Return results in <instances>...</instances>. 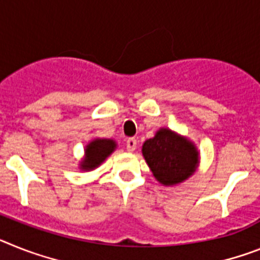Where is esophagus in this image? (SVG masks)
<instances>
[{
	"instance_id": "1",
	"label": "esophagus",
	"mask_w": 260,
	"mask_h": 260,
	"mask_svg": "<svg viewBox=\"0 0 260 260\" xmlns=\"http://www.w3.org/2000/svg\"><path fill=\"white\" fill-rule=\"evenodd\" d=\"M136 148H137L136 139H128V140H126V150H128V152H134Z\"/></svg>"
}]
</instances>
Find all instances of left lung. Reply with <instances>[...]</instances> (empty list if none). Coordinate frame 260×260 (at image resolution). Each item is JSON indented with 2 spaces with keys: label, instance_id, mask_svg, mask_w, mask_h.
Returning <instances> with one entry per match:
<instances>
[{
  "label": "left lung",
  "instance_id": "obj_1",
  "mask_svg": "<svg viewBox=\"0 0 260 260\" xmlns=\"http://www.w3.org/2000/svg\"><path fill=\"white\" fill-rule=\"evenodd\" d=\"M141 152L153 177L164 186L184 182L200 165L196 144L169 128H160L152 139L144 141Z\"/></svg>",
  "mask_w": 260,
  "mask_h": 260
}]
</instances>
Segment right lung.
Returning <instances> with one entry per match:
<instances>
[{
	"mask_svg": "<svg viewBox=\"0 0 260 260\" xmlns=\"http://www.w3.org/2000/svg\"><path fill=\"white\" fill-rule=\"evenodd\" d=\"M116 148V141L112 139H100V137L93 139L84 148V156L79 162V169L84 172L96 169L106 161L107 157L115 152Z\"/></svg>",
	"mask_w": 260,
	"mask_h": 260,
	"instance_id": "obj_1",
	"label": "right lung"
}]
</instances>
